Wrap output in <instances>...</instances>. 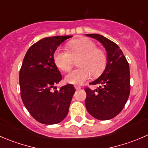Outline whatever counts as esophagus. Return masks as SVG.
<instances>
[{
	"label": "esophagus",
	"mask_w": 148,
	"mask_h": 148,
	"mask_svg": "<svg viewBox=\"0 0 148 148\" xmlns=\"http://www.w3.org/2000/svg\"><path fill=\"white\" fill-rule=\"evenodd\" d=\"M74 88H75V89H77V90H79V89H81V86H78V85H75V86H74Z\"/></svg>",
	"instance_id": "34e87169"
}]
</instances>
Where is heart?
<instances>
[{"label": "heart", "mask_w": 148, "mask_h": 148, "mask_svg": "<svg viewBox=\"0 0 148 148\" xmlns=\"http://www.w3.org/2000/svg\"><path fill=\"white\" fill-rule=\"evenodd\" d=\"M97 44L87 38L73 40L67 44V49L58 48L53 53L55 65L66 71L74 63V59L79 58L77 65L79 68L69 71L65 76L66 83L81 85L92 75L97 77L102 72L107 62V54L104 51L97 48Z\"/></svg>", "instance_id": "obj_1"}]
</instances>
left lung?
Returning <instances> with one entry per match:
<instances>
[{
    "instance_id": "obj_1",
    "label": "left lung",
    "mask_w": 148,
    "mask_h": 148,
    "mask_svg": "<svg viewBox=\"0 0 148 148\" xmlns=\"http://www.w3.org/2000/svg\"><path fill=\"white\" fill-rule=\"evenodd\" d=\"M100 42L107 51V62L100 77L90 83L96 89L85 88V105L88 112L99 120L116 117L125 107L130 92V66L118 46L99 34H86Z\"/></svg>"
}]
</instances>
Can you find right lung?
Listing matches in <instances>:
<instances>
[{
    "label": "right lung",
    "mask_w": 148,
    "mask_h": 148,
    "mask_svg": "<svg viewBox=\"0 0 148 148\" xmlns=\"http://www.w3.org/2000/svg\"><path fill=\"white\" fill-rule=\"evenodd\" d=\"M72 36L46 37L28 49L19 73L21 96L31 115L45 125L62 122L69 112L75 92L72 84L56 88L62 77L53 62L58 46Z\"/></svg>",
    "instance_id": "add662e5"
}]
</instances>
